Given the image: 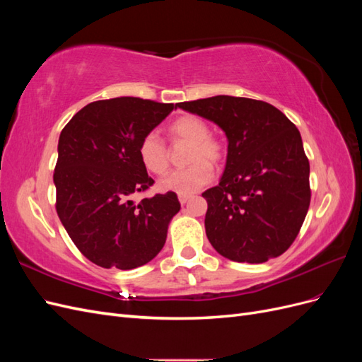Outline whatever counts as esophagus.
Instances as JSON below:
<instances>
[{"instance_id":"esophagus-1","label":"esophagus","mask_w":362,"mask_h":362,"mask_svg":"<svg viewBox=\"0 0 362 362\" xmlns=\"http://www.w3.org/2000/svg\"><path fill=\"white\" fill-rule=\"evenodd\" d=\"M189 199H192V194H178V201L181 205H184Z\"/></svg>"}]
</instances>
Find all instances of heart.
I'll return each mask as SVG.
<instances>
[{"label": "heart", "mask_w": 362, "mask_h": 362, "mask_svg": "<svg viewBox=\"0 0 362 362\" xmlns=\"http://www.w3.org/2000/svg\"><path fill=\"white\" fill-rule=\"evenodd\" d=\"M169 134L173 140H184L192 144L189 168L172 170L158 181L163 192L178 194H192L198 192L213 178V166L222 158L223 148L218 141L210 137V129L202 119L196 116H181L169 125ZM139 157L144 166L156 175L166 172L169 166L168 149L157 133H148L139 145Z\"/></svg>", "instance_id": "b5f03b06"}]
</instances>
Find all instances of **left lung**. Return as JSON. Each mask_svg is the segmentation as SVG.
<instances>
[{"label":"left lung","instance_id":"1","mask_svg":"<svg viewBox=\"0 0 362 362\" xmlns=\"http://www.w3.org/2000/svg\"><path fill=\"white\" fill-rule=\"evenodd\" d=\"M228 140L218 185L202 193L205 233L222 257L259 264L286 252L308 213L310 163L299 129L276 107L218 95L180 103Z\"/></svg>","mask_w":362,"mask_h":362}]
</instances>
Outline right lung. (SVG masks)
<instances>
[{
    "label": "right lung",
    "mask_w": 362,
    "mask_h": 362,
    "mask_svg": "<svg viewBox=\"0 0 362 362\" xmlns=\"http://www.w3.org/2000/svg\"><path fill=\"white\" fill-rule=\"evenodd\" d=\"M177 105L133 96L83 107L59 137L54 170L57 214L81 254L104 269L131 270L156 258L180 211L168 192L139 204L133 196L154 180L139 145Z\"/></svg>",
    "instance_id": "add662e5"
}]
</instances>
